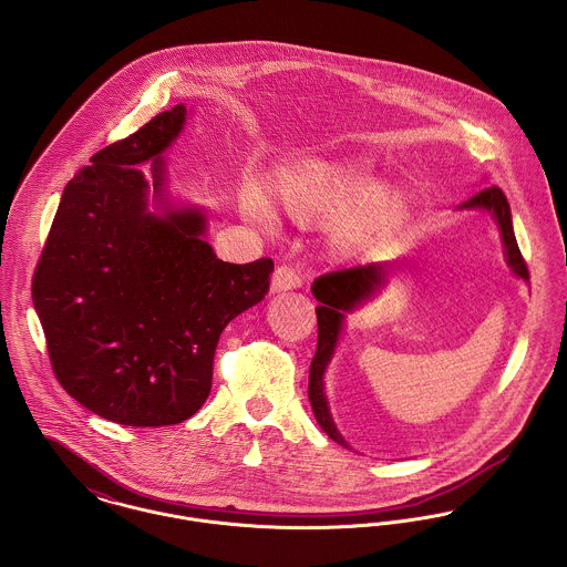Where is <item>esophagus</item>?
Instances as JSON below:
<instances>
[{"instance_id":"esophagus-1","label":"esophagus","mask_w":567,"mask_h":567,"mask_svg":"<svg viewBox=\"0 0 567 567\" xmlns=\"http://www.w3.org/2000/svg\"><path fill=\"white\" fill-rule=\"evenodd\" d=\"M300 274L291 266H280L274 276H271V291L280 293V291H291L296 287H300Z\"/></svg>"}]
</instances>
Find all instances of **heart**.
Instances as JSON below:
<instances>
[{
	"instance_id": "heart-1",
	"label": "heart",
	"mask_w": 567,
	"mask_h": 567,
	"mask_svg": "<svg viewBox=\"0 0 567 567\" xmlns=\"http://www.w3.org/2000/svg\"><path fill=\"white\" fill-rule=\"evenodd\" d=\"M285 209L298 220H312L338 213L332 235L338 246L355 248L368 237L399 223L406 212V197L399 188L377 186L374 171L364 158H306L285 168L276 182ZM246 214L274 225L276 209L264 193L246 197Z\"/></svg>"
}]
</instances>
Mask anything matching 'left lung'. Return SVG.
<instances>
[{
	"label": "left lung",
	"instance_id": "left-lung-1",
	"mask_svg": "<svg viewBox=\"0 0 567 567\" xmlns=\"http://www.w3.org/2000/svg\"><path fill=\"white\" fill-rule=\"evenodd\" d=\"M461 209H486L493 214V218L499 225L501 239L505 246V259L507 266L523 280H529V269L520 255V248L516 244V235L512 229V212L509 203L505 199L503 190L497 186L484 188L475 197L465 200ZM388 264H368V266L349 267L323 274L312 285V296L321 301L317 308V326H319V340H317V353L310 362V377H308V399L312 404V413L323 429V433L333 439L338 445H347L342 434L338 433L333 424L332 413L328 406V399L323 392V374L332 360L333 349L338 344V338L342 332L344 312L358 308L362 301H367L379 287L385 285L388 278Z\"/></svg>",
	"mask_w": 567,
	"mask_h": 567
}]
</instances>
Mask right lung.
<instances>
[{"instance_id":"obj_1","label":"right lung","mask_w":567,"mask_h":567,"mask_svg":"<svg viewBox=\"0 0 567 567\" xmlns=\"http://www.w3.org/2000/svg\"><path fill=\"white\" fill-rule=\"evenodd\" d=\"M184 122V104L158 113L68 182L32 282L58 381L124 426H171L199 411L220 333L266 298L274 271L267 257L220 261L203 239L205 214L165 199L161 154ZM147 159L161 215L135 167Z\"/></svg>"}]
</instances>
